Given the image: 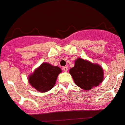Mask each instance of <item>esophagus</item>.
<instances>
[{
    "label": "esophagus",
    "instance_id": "esophagus-1",
    "mask_svg": "<svg viewBox=\"0 0 125 125\" xmlns=\"http://www.w3.org/2000/svg\"><path fill=\"white\" fill-rule=\"evenodd\" d=\"M62 70H63V71H64V72H67L68 70V68L67 66H64V67L62 68Z\"/></svg>",
    "mask_w": 125,
    "mask_h": 125
}]
</instances>
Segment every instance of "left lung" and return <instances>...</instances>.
I'll return each mask as SVG.
<instances>
[{"label":"left lung","mask_w":125,"mask_h":125,"mask_svg":"<svg viewBox=\"0 0 125 125\" xmlns=\"http://www.w3.org/2000/svg\"><path fill=\"white\" fill-rule=\"evenodd\" d=\"M69 72L76 85L84 90H90L102 83L103 69L97 64H94L82 58L75 61L74 66Z\"/></svg>","instance_id":"obj_1"}]
</instances>
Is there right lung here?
Listing matches in <instances>:
<instances>
[{
    "mask_svg": "<svg viewBox=\"0 0 125 125\" xmlns=\"http://www.w3.org/2000/svg\"><path fill=\"white\" fill-rule=\"evenodd\" d=\"M61 72L59 67L43 62L28 77V81L39 92H46L54 86L57 76Z\"/></svg>",
    "mask_w": 125,
    "mask_h": 125,
    "instance_id": "1",
    "label": "right lung"
}]
</instances>
